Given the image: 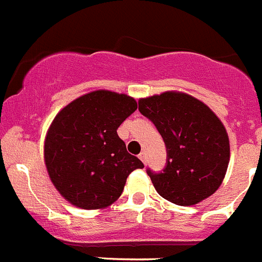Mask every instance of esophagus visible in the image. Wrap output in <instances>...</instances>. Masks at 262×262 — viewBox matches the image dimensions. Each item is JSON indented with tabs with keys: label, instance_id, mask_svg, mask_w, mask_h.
I'll return each mask as SVG.
<instances>
[{
	"label": "esophagus",
	"instance_id": "esophagus-1",
	"mask_svg": "<svg viewBox=\"0 0 262 262\" xmlns=\"http://www.w3.org/2000/svg\"><path fill=\"white\" fill-rule=\"evenodd\" d=\"M139 158L143 161L144 164H146V153H145V151H141V153L139 154Z\"/></svg>",
	"mask_w": 262,
	"mask_h": 262
}]
</instances>
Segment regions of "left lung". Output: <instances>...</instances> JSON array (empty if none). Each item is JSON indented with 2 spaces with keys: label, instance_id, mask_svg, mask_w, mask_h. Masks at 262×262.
<instances>
[{
  "label": "left lung",
  "instance_id": "8db88e82",
  "mask_svg": "<svg viewBox=\"0 0 262 262\" xmlns=\"http://www.w3.org/2000/svg\"><path fill=\"white\" fill-rule=\"evenodd\" d=\"M139 111L153 122L166 145L163 170L146 168L159 195L179 206H191L215 193L230 158L228 134L216 114L180 92L140 99Z\"/></svg>",
  "mask_w": 262,
  "mask_h": 262
}]
</instances>
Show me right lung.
Returning a JSON list of instances; mask_svg holds the SVG:
<instances>
[{"label": "right lung", "mask_w": 262, "mask_h": 262, "mask_svg": "<svg viewBox=\"0 0 262 262\" xmlns=\"http://www.w3.org/2000/svg\"><path fill=\"white\" fill-rule=\"evenodd\" d=\"M136 109L135 99L100 90L76 99L55 117L45 159L55 188L72 204L106 207L121 196L129 173L143 168L117 134Z\"/></svg>", "instance_id": "obj_1"}]
</instances>
